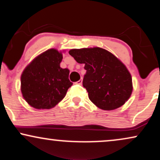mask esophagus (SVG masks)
<instances>
[{
    "instance_id": "1",
    "label": "esophagus",
    "mask_w": 160,
    "mask_h": 160,
    "mask_svg": "<svg viewBox=\"0 0 160 160\" xmlns=\"http://www.w3.org/2000/svg\"><path fill=\"white\" fill-rule=\"evenodd\" d=\"M82 79H80V80H78V81L77 82V83H78V84H80V85H81V84H82Z\"/></svg>"
}]
</instances>
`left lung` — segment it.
Returning <instances> with one entry per match:
<instances>
[{"label": "left lung", "instance_id": "obj_1", "mask_svg": "<svg viewBox=\"0 0 160 160\" xmlns=\"http://www.w3.org/2000/svg\"><path fill=\"white\" fill-rule=\"evenodd\" d=\"M68 53L78 63L85 64L82 85L95 106L112 111L128 101L133 91L132 78L116 56L100 47L73 48Z\"/></svg>", "mask_w": 160, "mask_h": 160}]
</instances>
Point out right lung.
Returning <instances> with one entry per match:
<instances>
[{"mask_svg": "<svg viewBox=\"0 0 160 160\" xmlns=\"http://www.w3.org/2000/svg\"><path fill=\"white\" fill-rule=\"evenodd\" d=\"M61 51L50 48L36 57L25 68L21 78V90L27 103L37 109L54 108L65 98L72 86L69 70L62 68Z\"/></svg>", "mask_w": 160, "mask_h": 160, "instance_id": "add662e5", "label": "right lung"}]
</instances>
